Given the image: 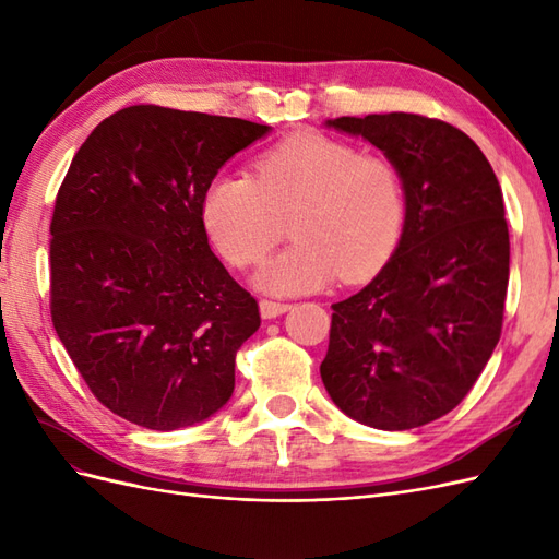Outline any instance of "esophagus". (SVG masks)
I'll use <instances>...</instances> for the list:
<instances>
[{
    "mask_svg": "<svg viewBox=\"0 0 559 559\" xmlns=\"http://www.w3.org/2000/svg\"><path fill=\"white\" fill-rule=\"evenodd\" d=\"M259 308H261V317H263V319H275V317H280V314H284V312H289V310H292V302L261 300Z\"/></svg>",
    "mask_w": 559,
    "mask_h": 559,
    "instance_id": "1",
    "label": "esophagus"
}]
</instances>
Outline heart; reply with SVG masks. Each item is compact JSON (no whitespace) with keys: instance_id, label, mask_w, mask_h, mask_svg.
I'll list each match as a JSON object with an SVG mask.
<instances>
[{"instance_id":"b5f03b06","label":"heart","mask_w":559,"mask_h":559,"mask_svg":"<svg viewBox=\"0 0 559 559\" xmlns=\"http://www.w3.org/2000/svg\"><path fill=\"white\" fill-rule=\"evenodd\" d=\"M202 226L233 267L259 265L284 235L292 238L253 284L289 296L341 275L361 282L392 257L405 224V186L394 160L361 154L317 132H298L267 148L245 175L214 177L200 200Z\"/></svg>"}]
</instances>
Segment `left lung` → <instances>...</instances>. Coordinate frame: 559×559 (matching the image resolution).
Listing matches in <instances>:
<instances>
[{
	"label": "left lung",
	"mask_w": 559,
	"mask_h": 559,
	"mask_svg": "<svg viewBox=\"0 0 559 559\" xmlns=\"http://www.w3.org/2000/svg\"><path fill=\"white\" fill-rule=\"evenodd\" d=\"M326 126L394 160L405 224L373 282L331 306L321 380L361 425H429L462 403L499 343L511 259L501 186L478 144L438 118L392 111Z\"/></svg>",
	"instance_id": "obj_1"
}]
</instances>
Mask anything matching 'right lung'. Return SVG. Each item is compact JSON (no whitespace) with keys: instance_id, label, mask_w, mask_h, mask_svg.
Returning a JSON list of instances; mask_svg holds the SVG:
<instances>
[{"instance_id":"right-lung-1","label":"right lung","mask_w":559,"mask_h":559,"mask_svg":"<svg viewBox=\"0 0 559 559\" xmlns=\"http://www.w3.org/2000/svg\"><path fill=\"white\" fill-rule=\"evenodd\" d=\"M270 126L134 105L81 144L50 218V317L95 399L132 425L205 421L235 389L259 302L207 242L200 200Z\"/></svg>"}]
</instances>
